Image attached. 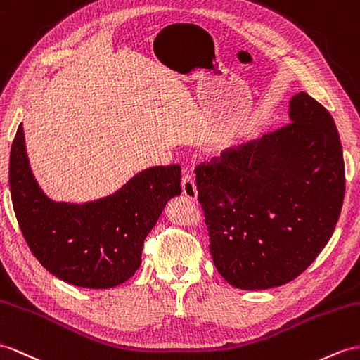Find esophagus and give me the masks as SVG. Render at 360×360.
<instances>
[{"label":"esophagus","instance_id":"1","mask_svg":"<svg viewBox=\"0 0 360 360\" xmlns=\"http://www.w3.org/2000/svg\"><path fill=\"white\" fill-rule=\"evenodd\" d=\"M181 191H183V195L189 200H195L198 192H197V186H195V181L192 179V175L189 172L183 174V179H181Z\"/></svg>","mask_w":360,"mask_h":360}]
</instances>
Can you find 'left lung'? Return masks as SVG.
I'll return each instance as SVG.
<instances>
[{
  "label": "left lung",
  "mask_w": 360,
  "mask_h": 360,
  "mask_svg": "<svg viewBox=\"0 0 360 360\" xmlns=\"http://www.w3.org/2000/svg\"><path fill=\"white\" fill-rule=\"evenodd\" d=\"M290 124L195 169L214 264L227 283L264 290L290 283L331 238L345 192L336 124L304 91Z\"/></svg>",
  "instance_id": "1"
}]
</instances>
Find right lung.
<instances>
[{
	"label": "right lung",
	"instance_id": "add662e5",
	"mask_svg": "<svg viewBox=\"0 0 360 360\" xmlns=\"http://www.w3.org/2000/svg\"><path fill=\"white\" fill-rule=\"evenodd\" d=\"M180 180L179 165L153 166L107 197L55 201L34 179L22 124L8 166L13 210L32 253L51 275L85 288H112L136 274L146 235L181 194Z\"/></svg>",
	"mask_w": 360,
	"mask_h": 360
}]
</instances>
